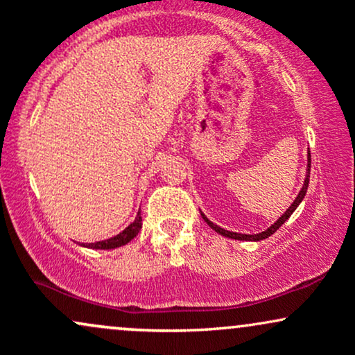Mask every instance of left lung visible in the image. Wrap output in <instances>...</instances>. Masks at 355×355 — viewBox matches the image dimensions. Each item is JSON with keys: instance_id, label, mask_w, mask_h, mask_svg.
Segmentation results:
<instances>
[{"instance_id": "1", "label": "left lung", "mask_w": 355, "mask_h": 355, "mask_svg": "<svg viewBox=\"0 0 355 355\" xmlns=\"http://www.w3.org/2000/svg\"><path fill=\"white\" fill-rule=\"evenodd\" d=\"M309 178H311V153H309V157H307V173H305V180H304V185H302V189H300L299 195H297V197H295V200L292 202V205L288 207V209L285 210L284 214L280 215L279 218L275 220V223H272V225L268 227L267 230L260 232V234H254V235H247V234H237V232H230V230H225V229H222V227L215 225V223H214V222H210V220L207 218L205 215H203V214H202V217H203V220H205L207 223H209V225L211 227V229H214L215 232H217V234L223 235V237H229V239H234V240H248V242H259V240H263V239L270 237L272 234H275V232L279 230L280 227H282V223H285V222H287L288 218H291V215L294 214L297 207L300 205V202L304 200L305 193H307Z\"/></svg>"}]
</instances>
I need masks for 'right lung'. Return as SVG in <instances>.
<instances>
[{"label": "right lung", "instance_id": "right-lung-1", "mask_svg": "<svg viewBox=\"0 0 355 355\" xmlns=\"http://www.w3.org/2000/svg\"><path fill=\"white\" fill-rule=\"evenodd\" d=\"M140 229H141V215H140V211H138L135 220H133V222L130 223V225L126 227L123 232H120V234L115 235V237L101 240V242H95V243H87V245H83V247L96 248V250H110V248H116V247L126 245L130 240H133L137 237Z\"/></svg>", "mask_w": 355, "mask_h": 355}]
</instances>
